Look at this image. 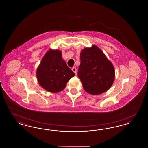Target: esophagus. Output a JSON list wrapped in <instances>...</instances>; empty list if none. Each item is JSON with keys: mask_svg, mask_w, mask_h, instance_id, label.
Here are the masks:
<instances>
[{"mask_svg": "<svg viewBox=\"0 0 148 148\" xmlns=\"http://www.w3.org/2000/svg\"><path fill=\"white\" fill-rule=\"evenodd\" d=\"M72 71L73 72H74V73L75 74H77V68H75V67H73V68H72Z\"/></svg>", "mask_w": 148, "mask_h": 148, "instance_id": "1", "label": "esophagus"}]
</instances>
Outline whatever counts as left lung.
Returning <instances> with one entry per match:
<instances>
[{
  "label": "left lung",
  "mask_w": 148,
  "mask_h": 148,
  "mask_svg": "<svg viewBox=\"0 0 148 148\" xmlns=\"http://www.w3.org/2000/svg\"><path fill=\"white\" fill-rule=\"evenodd\" d=\"M80 56L77 75L85 91L96 95L109 89L114 81L115 70L102 50L93 45L82 50Z\"/></svg>",
  "instance_id": "1"
}]
</instances>
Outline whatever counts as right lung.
<instances>
[{"instance_id": "right-lung-1", "label": "right lung", "mask_w": 148, "mask_h": 148, "mask_svg": "<svg viewBox=\"0 0 148 148\" xmlns=\"http://www.w3.org/2000/svg\"><path fill=\"white\" fill-rule=\"evenodd\" d=\"M36 77L39 85L48 92H61L75 73L63 59L62 51L50 49L43 56L36 70Z\"/></svg>"}]
</instances>
